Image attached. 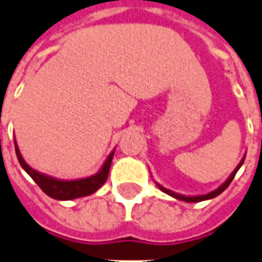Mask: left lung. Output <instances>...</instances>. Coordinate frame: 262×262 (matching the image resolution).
I'll use <instances>...</instances> for the list:
<instances>
[{"label":"left lung","mask_w":262,"mask_h":262,"mask_svg":"<svg viewBox=\"0 0 262 262\" xmlns=\"http://www.w3.org/2000/svg\"><path fill=\"white\" fill-rule=\"evenodd\" d=\"M244 159H246V156L243 157L241 159V162L238 163V166L234 169V171L231 173V174L228 176V179H227L226 182L223 183L221 186H219V187L215 188V190H213V191H210V193H207V194H200V195H186V194H180V193H174V191H171V190H169V188H166V187H163L162 184H159L157 182L156 183V186L160 190H162L163 193H166V194H169L171 195V197H174V199H177V200H182V201H187V203H199V201H204V200H210V199H214V197H217L219 194H221L224 190H226L228 186H230V183L233 182V179H234V176H235V173L238 171L239 167L243 166V163H244Z\"/></svg>","instance_id":"1"}]
</instances>
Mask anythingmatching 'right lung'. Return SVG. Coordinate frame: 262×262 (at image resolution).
Returning <instances> with one entry per match:
<instances>
[{"instance_id": "right-lung-1", "label": "right lung", "mask_w": 262, "mask_h": 262, "mask_svg": "<svg viewBox=\"0 0 262 262\" xmlns=\"http://www.w3.org/2000/svg\"><path fill=\"white\" fill-rule=\"evenodd\" d=\"M14 142H15L16 157H18V162L21 164V167L32 177V180L41 187V190L45 194L52 197L55 200H74V199L91 195L95 191H98L105 184L106 179L109 176V169H111L113 155H115V149H113L111 151V155L106 157L105 163L102 164V167H100L98 173L83 177V179L63 180V179H56V177H52V176H48L45 173L38 171V170L32 169L28 163L24 160L15 139H14Z\"/></svg>"}]
</instances>
